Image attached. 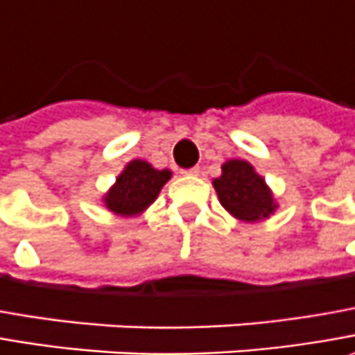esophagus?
I'll list each match as a JSON object with an SVG mask.
<instances>
[{
	"instance_id": "esophagus-1",
	"label": "esophagus",
	"mask_w": 355,
	"mask_h": 355,
	"mask_svg": "<svg viewBox=\"0 0 355 355\" xmlns=\"http://www.w3.org/2000/svg\"><path fill=\"white\" fill-rule=\"evenodd\" d=\"M200 173V168L198 166H192V168H187V171H182V175H189V177H196Z\"/></svg>"
}]
</instances>
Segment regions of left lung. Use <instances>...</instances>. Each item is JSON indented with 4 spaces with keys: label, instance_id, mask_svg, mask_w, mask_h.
<instances>
[{
    "label": "left lung",
    "instance_id": "1",
    "mask_svg": "<svg viewBox=\"0 0 355 355\" xmlns=\"http://www.w3.org/2000/svg\"><path fill=\"white\" fill-rule=\"evenodd\" d=\"M214 189L222 206L243 222H257L275 210L265 180L245 161L224 163L222 177L214 178Z\"/></svg>",
    "mask_w": 355,
    "mask_h": 355
}]
</instances>
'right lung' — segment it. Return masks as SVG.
Listing matches in <instances>:
<instances>
[{"label": "right lung", "instance_id": "1", "mask_svg": "<svg viewBox=\"0 0 355 355\" xmlns=\"http://www.w3.org/2000/svg\"><path fill=\"white\" fill-rule=\"evenodd\" d=\"M171 178V171H157L145 161H131L117 177L116 187L105 194V206L119 216H135L143 212L157 198Z\"/></svg>", "mask_w": 355, "mask_h": 355}]
</instances>
